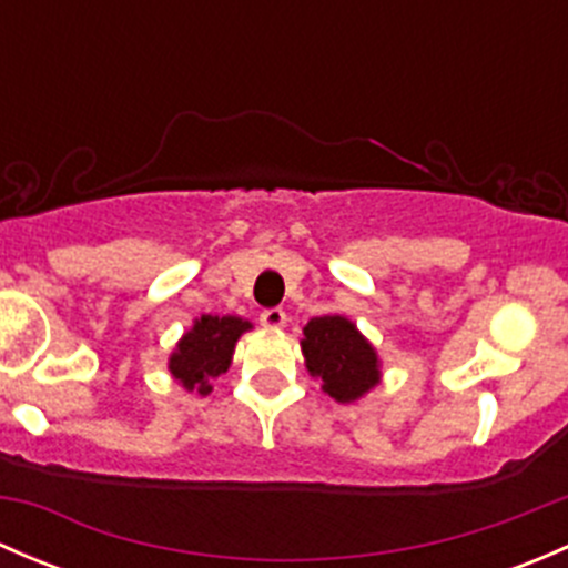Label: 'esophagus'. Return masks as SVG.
<instances>
[{
  "instance_id": "obj_1",
  "label": "esophagus",
  "mask_w": 568,
  "mask_h": 568,
  "mask_svg": "<svg viewBox=\"0 0 568 568\" xmlns=\"http://www.w3.org/2000/svg\"><path fill=\"white\" fill-rule=\"evenodd\" d=\"M285 321H288V316H285L283 307H266L261 313V324L268 326V329H280V326H285Z\"/></svg>"
}]
</instances>
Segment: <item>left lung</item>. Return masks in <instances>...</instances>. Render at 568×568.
Listing matches in <instances>:
<instances>
[{
	"label": "left lung",
	"instance_id": "8db88e82",
	"mask_svg": "<svg viewBox=\"0 0 568 568\" xmlns=\"http://www.w3.org/2000/svg\"><path fill=\"white\" fill-rule=\"evenodd\" d=\"M305 352L307 371L321 376L324 393L348 404L371 387L379 385V359L374 346L357 332V326L343 316H318L305 326Z\"/></svg>",
	"mask_w": 568,
	"mask_h": 568
}]
</instances>
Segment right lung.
<instances>
[{
  "label": "right lung",
  "mask_w": 568,
  "mask_h": 568,
  "mask_svg": "<svg viewBox=\"0 0 568 568\" xmlns=\"http://www.w3.org/2000/svg\"><path fill=\"white\" fill-rule=\"evenodd\" d=\"M250 329V321L236 316H203L181 337L170 357V371L186 390L211 393V379L225 374L231 365L239 335Z\"/></svg>",
  "instance_id": "add662e5"
}]
</instances>
